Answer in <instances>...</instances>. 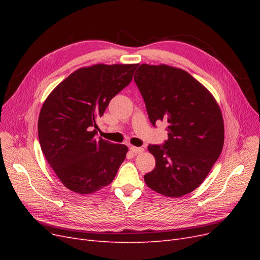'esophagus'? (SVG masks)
Listing matches in <instances>:
<instances>
[{
  "mask_svg": "<svg viewBox=\"0 0 260 260\" xmlns=\"http://www.w3.org/2000/svg\"><path fill=\"white\" fill-rule=\"evenodd\" d=\"M130 151L135 154H140L144 151L143 147H137V146H130Z\"/></svg>",
  "mask_w": 260,
  "mask_h": 260,
  "instance_id": "esophagus-1",
  "label": "esophagus"
}]
</instances>
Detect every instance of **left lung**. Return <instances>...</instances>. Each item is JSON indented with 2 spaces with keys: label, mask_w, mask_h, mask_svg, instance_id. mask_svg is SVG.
Returning a JSON list of instances; mask_svg holds the SVG:
<instances>
[{
  "label": "left lung",
  "mask_w": 260,
  "mask_h": 260,
  "mask_svg": "<svg viewBox=\"0 0 260 260\" xmlns=\"http://www.w3.org/2000/svg\"><path fill=\"white\" fill-rule=\"evenodd\" d=\"M135 82L142 95L149 121H166L168 139L148 145L156 160L144 176L157 193L180 198L198 187L221 154L223 119L205 86L179 68L141 65Z\"/></svg>",
  "instance_id": "obj_1"
}]
</instances>
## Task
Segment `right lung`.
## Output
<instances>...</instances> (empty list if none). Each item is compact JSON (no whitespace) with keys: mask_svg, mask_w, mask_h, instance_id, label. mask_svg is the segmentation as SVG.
Masks as SVG:
<instances>
[{"mask_svg":"<svg viewBox=\"0 0 260 260\" xmlns=\"http://www.w3.org/2000/svg\"><path fill=\"white\" fill-rule=\"evenodd\" d=\"M136 65H94L76 70L45 100L39 115L41 149L70 191L90 194L115 179L128 147L96 139V119L131 80Z\"/></svg>","mask_w":260,"mask_h":260,"instance_id":"1","label":"right lung"}]
</instances>
